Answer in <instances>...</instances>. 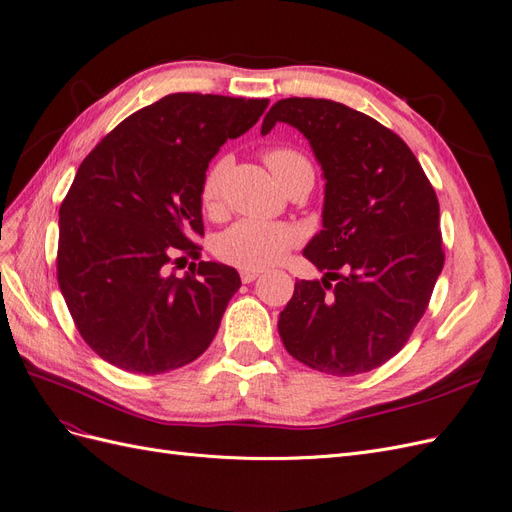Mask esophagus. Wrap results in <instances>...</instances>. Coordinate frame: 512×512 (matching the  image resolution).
Masks as SVG:
<instances>
[{
    "label": "esophagus",
    "mask_w": 512,
    "mask_h": 512,
    "mask_svg": "<svg viewBox=\"0 0 512 512\" xmlns=\"http://www.w3.org/2000/svg\"><path fill=\"white\" fill-rule=\"evenodd\" d=\"M258 275H260V271H250V269H243V271H241V282H243V284H252Z\"/></svg>",
    "instance_id": "obj_1"
}]
</instances>
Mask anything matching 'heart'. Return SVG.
Returning a JSON list of instances; mask_svg holds the SVG:
<instances>
[{
    "label": "heart",
    "mask_w": 512,
    "mask_h": 512,
    "mask_svg": "<svg viewBox=\"0 0 512 512\" xmlns=\"http://www.w3.org/2000/svg\"><path fill=\"white\" fill-rule=\"evenodd\" d=\"M265 162L277 181L286 175L288 168L297 164H307V160L299 151L286 147L269 149L265 153ZM226 168V160H218L211 164L205 173L203 185H200V203H203V209L209 213L218 211L222 205V179ZM297 239V230L288 224L241 220L226 228L218 237V241H215V254L232 267L260 271L275 265V262H280L290 247L297 243Z\"/></svg>",
    "instance_id": "obj_1"
}]
</instances>
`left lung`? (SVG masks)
I'll return each mask as SVG.
<instances>
[{"label": "left lung", "mask_w": 512, "mask_h": 512, "mask_svg": "<svg viewBox=\"0 0 512 512\" xmlns=\"http://www.w3.org/2000/svg\"><path fill=\"white\" fill-rule=\"evenodd\" d=\"M280 121L303 132L327 185L322 230L303 250L324 277L294 284L277 329L307 367L365 374L406 346L442 273L436 190L393 130L346 104L286 98L260 132Z\"/></svg>", "instance_id": "left-lung-1"}]
</instances>
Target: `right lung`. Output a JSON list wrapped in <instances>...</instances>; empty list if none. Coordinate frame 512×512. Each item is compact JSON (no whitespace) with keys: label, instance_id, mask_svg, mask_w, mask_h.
I'll list each match as a JSON object with an SVG mask.
<instances>
[{"label":"right lung","instance_id":"1","mask_svg":"<svg viewBox=\"0 0 512 512\" xmlns=\"http://www.w3.org/2000/svg\"><path fill=\"white\" fill-rule=\"evenodd\" d=\"M269 100L170 94L91 149L59 207L57 282L87 346L130 374L196 361L220 329L239 273L200 260V185L228 138ZM199 267L183 278L169 265Z\"/></svg>","mask_w":512,"mask_h":512}]
</instances>
